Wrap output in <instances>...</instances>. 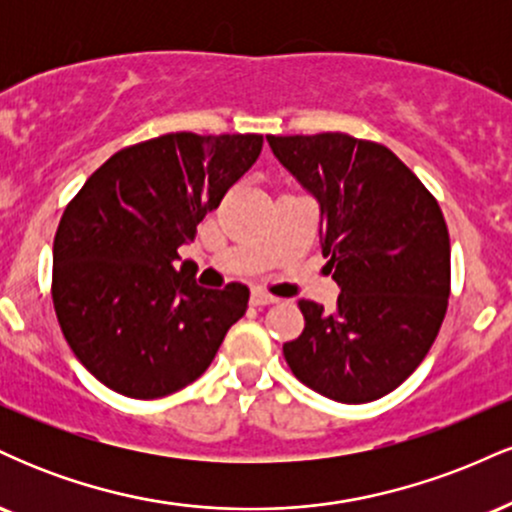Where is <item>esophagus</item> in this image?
I'll return each instance as SVG.
<instances>
[{"label":"esophagus","mask_w":512,"mask_h":512,"mask_svg":"<svg viewBox=\"0 0 512 512\" xmlns=\"http://www.w3.org/2000/svg\"><path fill=\"white\" fill-rule=\"evenodd\" d=\"M250 301H252V305H272V303L279 301V298L272 296V293L262 291V289H255V291H252Z\"/></svg>","instance_id":"1"}]
</instances>
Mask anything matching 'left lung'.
<instances>
[{
    "mask_svg": "<svg viewBox=\"0 0 512 512\" xmlns=\"http://www.w3.org/2000/svg\"><path fill=\"white\" fill-rule=\"evenodd\" d=\"M320 204L337 308L298 301L305 327L284 358L310 390L344 404L385 397L419 368L450 298V236L436 197L383 144L342 132L267 137Z\"/></svg>",
    "mask_w": 512,
    "mask_h": 512,
    "instance_id": "left-lung-1",
    "label": "left lung"
}]
</instances>
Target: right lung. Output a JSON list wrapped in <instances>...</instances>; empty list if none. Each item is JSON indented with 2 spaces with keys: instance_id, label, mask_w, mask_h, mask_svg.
<instances>
[{
  "instance_id": "add662e5",
  "label": "right lung",
  "mask_w": 512,
  "mask_h": 512,
  "mask_svg": "<svg viewBox=\"0 0 512 512\" xmlns=\"http://www.w3.org/2000/svg\"><path fill=\"white\" fill-rule=\"evenodd\" d=\"M262 151V134H163L127 146L84 182L52 245V303L74 356L105 387L156 399L195 383L248 286L204 289L180 245Z\"/></svg>"
}]
</instances>
